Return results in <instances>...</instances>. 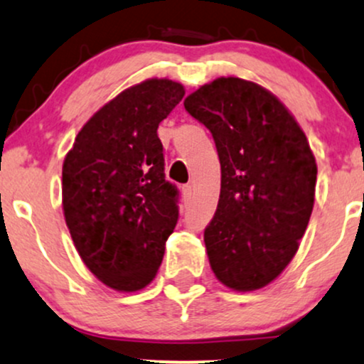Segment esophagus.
<instances>
[{
	"label": "esophagus",
	"mask_w": 364,
	"mask_h": 364,
	"mask_svg": "<svg viewBox=\"0 0 364 364\" xmlns=\"http://www.w3.org/2000/svg\"><path fill=\"white\" fill-rule=\"evenodd\" d=\"M183 193H185L186 196L193 195V193H195V185H193V183H190V185L183 186Z\"/></svg>",
	"instance_id": "obj_1"
}]
</instances>
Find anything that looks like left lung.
<instances>
[{
	"mask_svg": "<svg viewBox=\"0 0 364 364\" xmlns=\"http://www.w3.org/2000/svg\"><path fill=\"white\" fill-rule=\"evenodd\" d=\"M214 136L220 195L203 241L215 277L265 287L289 265L315 203L316 162L286 106L258 83L223 77L185 99Z\"/></svg>",
	"mask_w": 364,
	"mask_h": 364,
	"instance_id": "obj_1",
	"label": "left lung"
}]
</instances>
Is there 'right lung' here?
<instances>
[{"label":"right lung","instance_id":"1","mask_svg":"<svg viewBox=\"0 0 364 364\" xmlns=\"http://www.w3.org/2000/svg\"><path fill=\"white\" fill-rule=\"evenodd\" d=\"M185 95L150 78L123 90L78 132L63 162V212L78 255L111 289L156 277L178 223V188L166 179L159 123Z\"/></svg>","mask_w":364,"mask_h":364}]
</instances>
